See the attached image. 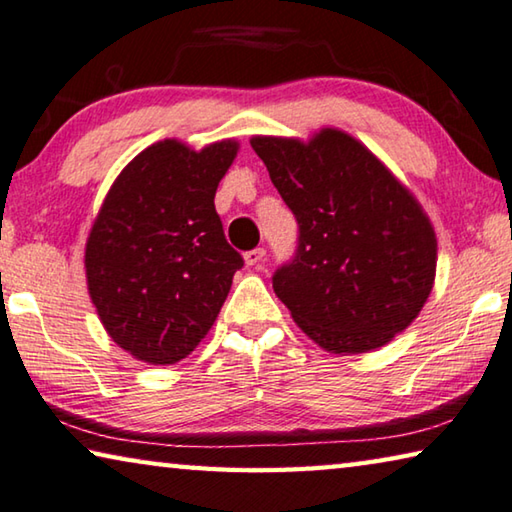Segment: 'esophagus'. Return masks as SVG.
I'll return each mask as SVG.
<instances>
[{
	"label": "esophagus",
	"instance_id": "esophagus-1",
	"mask_svg": "<svg viewBox=\"0 0 512 512\" xmlns=\"http://www.w3.org/2000/svg\"><path fill=\"white\" fill-rule=\"evenodd\" d=\"M265 258V249L263 247H256V249H251V251H247L245 254V263L249 265V267H254V265H258Z\"/></svg>",
	"mask_w": 512,
	"mask_h": 512
}]
</instances>
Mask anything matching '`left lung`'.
Here are the masks:
<instances>
[{"mask_svg": "<svg viewBox=\"0 0 512 512\" xmlns=\"http://www.w3.org/2000/svg\"><path fill=\"white\" fill-rule=\"evenodd\" d=\"M299 226L295 256L272 276L276 297L331 354L379 349L429 299L438 240L429 217L356 138H251Z\"/></svg>", "mask_w": 512, "mask_h": 512, "instance_id": "obj_1", "label": "left lung"}]
</instances>
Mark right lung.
<instances>
[{
  "mask_svg": "<svg viewBox=\"0 0 512 512\" xmlns=\"http://www.w3.org/2000/svg\"><path fill=\"white\" fill-rule=\"evenodd\" d=\"M236 140L195 152L161 140L124 167L86 242V279L106 333L149 365L186 358L245 261L224 238L215 190Z\"/></svg>",
  "mask_w": 512,
  "mask_h": 512,
  "instance_id": "right-lung-1",
  "label": "right lung"
}]
</instances>
